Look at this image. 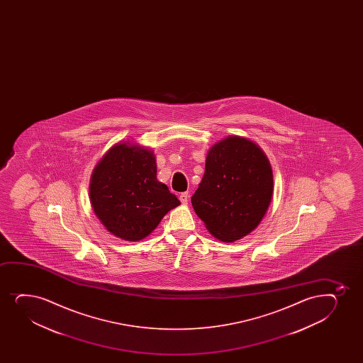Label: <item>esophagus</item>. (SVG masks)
I'll return each instance as SVG.
<instances>
[{"label":"esophagus","mask_w":363,"mask_h":363,"mask_svg":"<svg viewBox=\"0 0 363 363\" xmlns=\"http://www.w3.org/2000/svg\"><path fill=\"white\" fill-rule=\"evenodd\" d=\"M179 200L183 204L188 203L189 192H183V194H180Z\"/></svg>","instance_id":"1"}]
</instances>
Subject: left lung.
I'll return each mask as SVG.
<instances>
[{"label": "left lung", "mask_w": 363, "mask_h": 363, "mask_svg": "<svg viewBox=\"0 0 363 363\" xmlns=\"http://www.w3.org/2000/svg\"><path fill=\"white\" fill-rule=\"evenodd\" d=\"M267 155L247 138L230 135L211 147L192 207L214 238L233 242L263 219L274 191Z\"/></svg>", "instance_id": "1"}]
</instances>
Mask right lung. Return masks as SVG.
<instances>
[{
  "mask_svg": "<svg viewBox=\"0 0 363 363\" xmlns=\"http://www.w3.org/2000/svg\"><path fill=\"white\" fill-rule=\"evenodd\" d=\"M154 152L118 143L96 164L89 184L93 211L116 238L139 241L150 235L180 201L157 180Z\"/></svg>",
  "mask_w": 363,
  "mask_h": 363,
  "instance_id": "obj_1",
  "label": "right lung"
}]
</instances>
